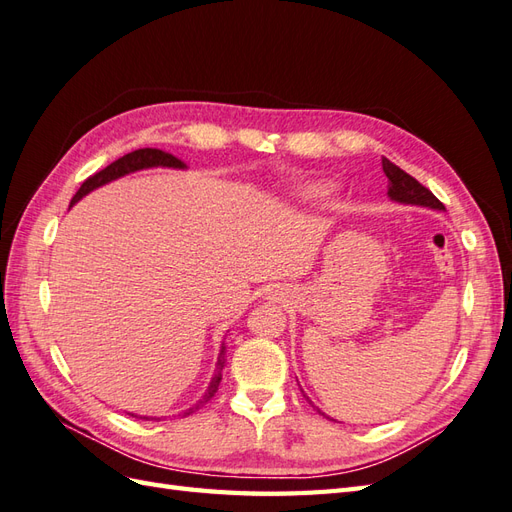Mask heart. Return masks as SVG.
Instances as JSON below:
<instances>
[{
	"instance_id": "1",
	"label": "heart",
	"mask_w": 512,
	"mask_h": 512,
	"mask_svg": "<svg viewBox=\"0 0 512 512\" xmlns=\"http://www.w3.org/2000/svg\"><path fill=\"white\" fill-rule=\"evenodd\" d=\"M313 194H324V192H322V190H316V192H313Z\"/></svg>"
}]
</instances>
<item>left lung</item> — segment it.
Listing matches in <instances>:
<instances>
[{"label":"left lung","instance_id":"obj_1","mask_svg":"<svg viewBox=\"0 0 512 512\" xmlns=\"http://www.w3.org/2000/svg\"><path fill=\"white\" fill-rule=\"evenodd\" d=\"M383 170H385V175L389 179L387 194H389L391 201L404 203V205H422V207H430V209H445L443 203L437 199L435 194H432L428 188H424L415 177H411L409 173H404L400 166L389 162L387 157H383ZM303 396H305V393H303Z\"/></svg>","mask_w":512,"mask_h":512}]
</instances>
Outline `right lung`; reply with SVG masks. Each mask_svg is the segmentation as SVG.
I'll list each match as a JSON object with an SVG mask.
<instances>
[{"label":"right lung","mask_w":512,"mask_h":512,"mask_svg":"<svg viewBox=\"0 0 512 512\" xmlns=\"http://www.w3.org/2000/svg\"><path fill=\"white\" fill-rule=\"evenodd\" d=\"M155 166L186 168V164H183V162L179 160V157L170 155V153H166V151H160V149H138V151H131V153L119 157V160L112 162L110 166L99 170V173H95L93 177H88V179L82 183V188L75 192V196L71 199V205H69V207H73L77 201L84 199V196H86L88 192H93V190H97V188H101V186H106V183H110V181H114V179L125 177V175H129V173H136V170H142V168H155ZM222 368H225V344H222V348H220V355H218V363H216V372H214L212 383H209L207 391L203 393V398H201L199 402H196V404L192 406V409L183 411V415L194 413L196 409H199L201 404H205L207 400L214 398V393L218 391V385H220V381H222ZM129 415H131V417H140V419H144V422H157V419H160V417L134 415V413H129Z\"/></svg>","instance_id":"right-lung-1"}]
</instances>
